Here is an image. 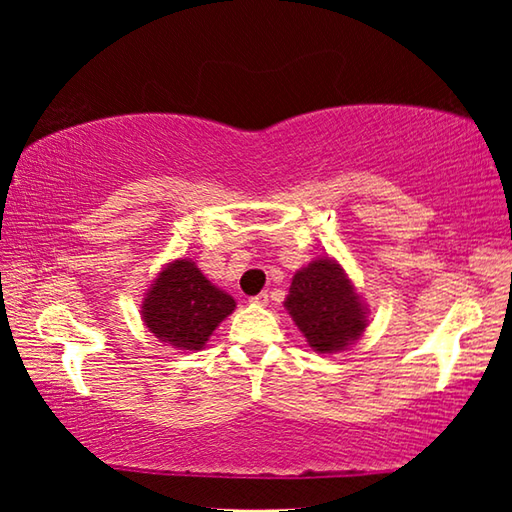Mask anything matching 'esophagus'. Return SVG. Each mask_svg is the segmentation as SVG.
Instances as JSON below:
<instances>
[{"label":"esophagus","instance_id":"obj_1","mask_svg":"<svg viewBox=\"0 0 512 512\" xmlns=\"http://www.w3.org/2000/svg\"><path fill=\"white\" fill-rule=\"evenodd\" d=\"M250 302H253V305H259V307H264V305H268V293H266V291H262V293H257V296H253V298H250Z\"/></svg>","mask_w":512,"mask_h":512}]
</instances>
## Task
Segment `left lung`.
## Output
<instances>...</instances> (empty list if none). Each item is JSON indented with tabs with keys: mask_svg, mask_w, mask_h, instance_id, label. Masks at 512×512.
<instances>
[{
	"mask_svg": "<svg viewBox=\"0 0 512 512\" xmlns=\"http://www.w3.org/2000/svg\"><path fill=\"white\" fill-rule=\"evenodd\" d=\"M284 307L307 343L318 352H336L366 329V311L348 275L332 259H316L293 275Z\"/></svg>",
	"mask_w": 512,
	"mask_h": 512,
	"instance_id": "1",
	"label": "left lung"
}]
</instances>
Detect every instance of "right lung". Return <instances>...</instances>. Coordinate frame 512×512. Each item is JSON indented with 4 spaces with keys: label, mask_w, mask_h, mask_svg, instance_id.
Here are the masks:
<instances>
[{
    "label": "right lung",
    "mask_w": 512,
    "mask_h": 512,
    "mask_svg": "<svg viewBox=\"0 0 512 512\" xmlns=\"http://www.w3.org/2000/svg\"><path fill=\"white\" fill-rule=\"evenodd\" d=\"M232 309L235 300L228 293L210 284L192 262L178 259L146 293L142 316L160 341L178 350H201Z\"/></svg>",
    "instance_id": "obj_1"
}]
</instances>
